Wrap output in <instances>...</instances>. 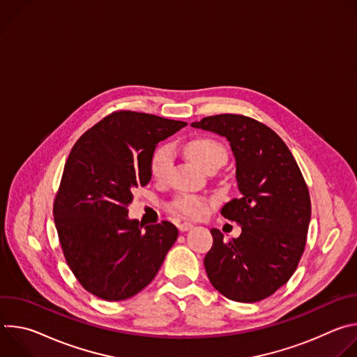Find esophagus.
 <instances>
[{"instance_id": "esophagus-1", "label": "esophagus", "mask_w": 357, "mask_h": 357, "mask_svg": "<svg viewBox=\"0 0 357 357\" xmlns=\"http://www.w3.org/2000/svg\"><path fill=\"white\" fill-rule=\"evenodd\" d=\"M192 227H193V225H192V223H188V222H183V223L178 225V229H179L181 231H188V230H190Z\"/></svg>"}]
</instances>
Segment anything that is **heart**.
Segmentation results:
<instances>
[{
	"mask_svg": "<svg viewBox=\"0 0 357 357\" xmlns=\"http://www.w3.org/2000/svg\"><path fill=\"white\" fill-rule=\"evenodd\" d=\"M185 148L189 157L203 169H206L209 165L215 162H225L226 160L225 146L220 142L208 137L193 138L188 141ZM172 167H174L172 148L169 145H160L151 155V162H149L151 175L157 181L164 182L169 178ZM172 209L190 218H199L205 213V200L197 196L183 193L174 200Z\"/></svg>",
	"mask_w": 357,
	"mask_h": 357,
	"instance_id": "heart-1",
	"label": "heart"
}]
</instances>
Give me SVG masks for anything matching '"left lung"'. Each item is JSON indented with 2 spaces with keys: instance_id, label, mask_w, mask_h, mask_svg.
<instances>
[{
  "instance_id": "1",
  "label": "left lung",
  "mask_w": 357,
  "mask_h": 357,
  "mask_svg": "<svg viewBox=\"0 0 357 357\" xmlns=\"http://www.w3.org/2000/svg\"><path fill=\"white\" fill-rule=\"evenodd\" d=\"M190 126L230 142L240 192L222 215L238 223L241 234L226 241L211 230L213 245L203 261L208 277L231 301H261L287 284L301 260L311 220L307 183L285 142L256 120L219 114Z\"/></svg>"
}]
</instances>
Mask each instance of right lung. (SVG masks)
<instances>
[{
    "instance_id": "1",
    "label": "right lung",
    "mask_w": 357,
    "mask_h": 357,
    "mask_svg": "<svg viewBox=\"0 0 357 357\" xmlns=\"http://www.w3.org/2000/svg\"><path fill=\"white\" fill-rule=\"evenodd\" d=\"M186 123L117 112L73 145L54 205L68 266L90 294L123 301L160 271L178 238L171 222L142 225L128 218L132 190L151 181V155Z\"/></svg>"
}]
</instances>
